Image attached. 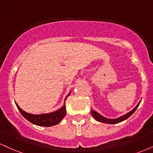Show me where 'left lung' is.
<instances>
[{"mask_svg":"<svg viewBox=\"0 0 153 153\" xmlns=\"http://www.w3.org/2000/svg\"><path fill=\"white\" fill-rule=\"evenodd\" d=\"M140 103H139L137 104V106L135 107L134 109L131 110L130 112L127 113V114L122 116V117H119V118H118V119H106V118H105V117H102L101 115H100L99 114H98L96 111H93V110L91 111V114H92L93 117H94V118L96 119V120H97L98 122H103V123H106V124H117V123H119V122H122V121L125 120V119L129 118V117H130V116L133 113H134L135 111H136L137 108L138 106L140 105Z\"/></svg>","mask_w":153,"mask_h":153,"instance_id":"left-lung-1","label":"left lung"}]
</instances>
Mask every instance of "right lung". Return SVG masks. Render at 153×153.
<instances>
[{
	"instance_id": "add662e5",
	"label": "right lung",
	"mask_w": 153,
	"mask_h": 153,
	"mask_svg": "<svg viewBox=\"0 0 153 153\" xmlns=\"http://www.w3.org/2000/svg\"><path fill=\"white\" fill-rule=\"evenodd\" d=\"M68 96H70V94H68ZM66 99L67 97L65 98V100ZM16 106L23 117L26 119H27L29 122H30L34 124H36V125L43 126V127H51V126L57 124L64 118L66 114L65 101L64 106L60 109L54 112H52V113L45 114L39 115H34L29 113H26L24 111H23L17 104Z\"/></svg>"
}]
</instances>
